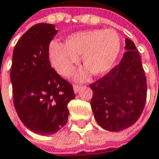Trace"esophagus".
I'll return each instance as SVG.
<instances>
[{
	"label": "esophagus",
	"mask_w": 159,
	"mask_h": 159,
	"mask_svg": "<svg viewBox=\"0 0 159 159\" xmlns=\"http://www.w3.org/2000/svg\"><path fill=\"white\" fill-rule=\"evenodd\" d=\"M81 88L80 85H78V84H74V91H75V93H77L79 91H80V89Z\"/></svg>",
	"instance_id": "obj_1"
}]
</instances>
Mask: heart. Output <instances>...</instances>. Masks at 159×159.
Masks as SVG:
<instances>
[{
  "mask_svg": "<svg viewBox=\"0 0 159 159\" xmlns=\"http://www.w3.org/2000/svg\"><path fill=\"white\" fill-rule=\"evenodd\" d=\"M120 51V39L113 30H95L68 35L63 45L52 42L49 56L52 64L60 75L69 76L82 54V62L93 75L106 74L113 67ZM88 73L81 71L80 80H85Z\"/></svg>",
  "mask_w": 159,
  "mask_h": 159,
  "instance_id": "heart-1",
  "label": "heart"
}]
</instances>
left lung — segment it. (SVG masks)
I'll return each instance as SVG.
<instances>
[{
    "instance_id": "obj_1",
    "label": "left lung",
    "mask_w": 159,
    "mask_h": 159,
    "mask_svg": "<svg viewBox=\"0 0 159 159\" xmlns=\"http://www.w3.org/2000/svg\"><path fill=\"white\" fill-rule=\"evenodd\" d=\"M125 49L119 65L90 84L95 119L109 131L118 132L133 125L141 116L147 99V79L140 53L129 39H125Z\"/></svg>"
}]
</instances>
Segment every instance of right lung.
<instances>
[{
	"label": "right lung",
	"mask_w": 159,
	"mask_h": 159,
	"mask_svg": "<svg viewBox=\"0 0 159 159\" xmlns=\"http://www.w3.org/2000/svg\"><path fill=\"white\" fill-rule=\"evenodd\" d=\"M57 33L53 24H35L22 35L12 54L11 82L16 112L29 129L44 135L65 125L67 106L75 97L72 84L50 63L49 44Z\"/></svg>",
	"instance_id": "obj_1"
}]
</instances>
